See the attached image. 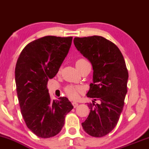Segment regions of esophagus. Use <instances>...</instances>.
Instances as JSON below:
<instances>
[{
	"mask_svg": "<svg viewBox=\"0 0 149 149\" xmlns=\"http://www.w3.org/2000/svg\"><path fill=\"white\" fill-rule=\"evenodd\" d=\"M72 104H73V107H74V108H76V107H78V104L77 103V102H72Z\"/></svg>",
	"mask_w": 149,
	"mask_h": 149,
	"instance_id": "esophagus-1",
	"label": "esophagus"
}]
</instances>
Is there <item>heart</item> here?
<instances>
[{
	"instance_id": "b5f03b06",
	"label": "heart",
	"mask_w": 149,
	"mask_h": 149,
	"mask_svg": "<svg viewBox=\"0 0 149 149\" xmlns=\"http://www.w3.org/2000/svg\"><path fill=\"white\" fill-rule=\"evenodd\" d=\"M87 61L84 59H78V61L76 62V65H80L87 63ZM83 92V89L80 87H73V86H69L66 89V95L69 96L71 99H73V100H76L79 96V94Z\"/></svg>"
}]
</instances>
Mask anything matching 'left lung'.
I'll list each match as a JSON object with an SVG mask.
<instances>
[{
	"label": "left lung",
	"mask_w": 149,
	"mask_h": 149,
	"mask_svg": "<svg viewBox=\"0 0 149 149\" xmlns=\"http://www.w3.org/2000/svg\"><path fill=\"white\" fill-rule=\"evenodd\" d=\"M73 43L93 69L87 93L93 100L88 104L90 114L82 126L90 136L102 137L116 127L123 109L128 80L125 61L118 47L102 36L75 38Z\"/></svg>",
	"instance_id": "8db88e82"
}]
</instances>
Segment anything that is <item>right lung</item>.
<instances>
[{"label":"right lung","mask_w":149,"mask_h":149,"mask_svg":"<svg viewBox=\"0 0 149 149\" xmlns=\"http://www.w3.org/2000/svg\"><path fill=\"white\" fill-rule=\"evenodd\" d=\"M72 37L48 36L29 43L15 67L17 93L22 115L32 132L41 138L55 136L65 116L73 109L66 97L52 101L47 81L56 76L69 52Z\"/></svg>","instance_id":"right-lung-1"}]
</instances>
